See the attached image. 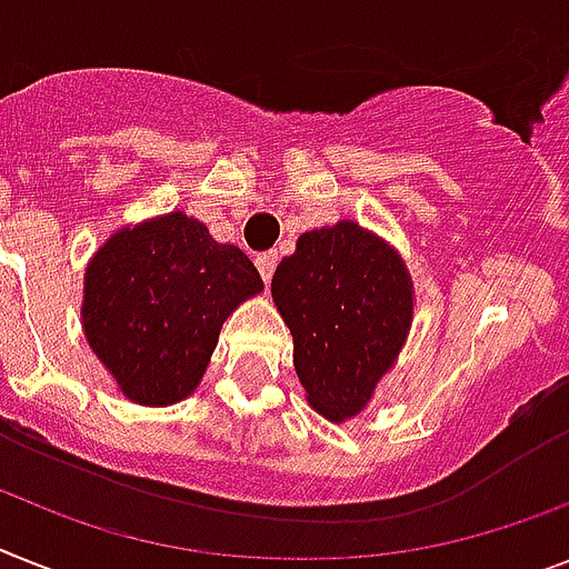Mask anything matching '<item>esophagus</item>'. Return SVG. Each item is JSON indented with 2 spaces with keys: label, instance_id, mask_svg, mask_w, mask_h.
<instances>
[{
  "label": "esophagus",
  "instance_id": "esophagus-1",
  "mask_svg": "<svg viewBox=\"0 0 569 569\" xmlns=\"http://www.w3.org/2000/svg\"><path fill=\"white\" fill-rule=\"evenodd\" d=\"M276 264H279V252H261V256L256 258V267L258 273H261V279H264V284H270V279H273Z\"/></svg>",
  "mask_w": 569,
  "mask_h": 569
}]
</instances>
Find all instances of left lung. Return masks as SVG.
I'll return each instance as SVG.
<instances>
[{
  "instance_id": "1",
  "label": "left lung",
  "mask_w": 569,
  "mask_h": 569,
  "mask_svg": "<svg viewBox=\"0 0 569 569\" xmlns=\"http://www.w3.org/2000/svg\"><path fill=\"white\" fill-rule=\"evenodd\" d=\"M270 290L293 335L308 403L328 421L358 416L412 326V279L401 256L355 220H340L299 234Z\"/></svg>"
}]
</instances>
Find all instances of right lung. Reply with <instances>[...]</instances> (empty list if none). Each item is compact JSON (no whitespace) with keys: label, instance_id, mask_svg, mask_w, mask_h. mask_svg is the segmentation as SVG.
<instances>
[{"label":"right lung","instance_id":"1","mask_svg":"<svg viewBox=\"0 0 569 569\" xmlns=\"http://www.w3.org/2000/svg\"><path fill=\"white\" fill-rule=\"evenodd\" d=\"M264 281L234 243L171 211L107 238L83 276L89 349L124 398L168 407L189 398L218 346L223 319Z\"/></svg>","mask_w":569,"mask_h":569}]
</instances>
